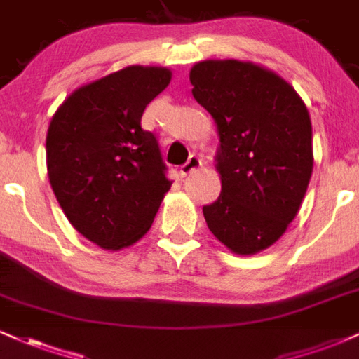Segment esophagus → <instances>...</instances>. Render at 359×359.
Instances as JSON below:
<instances>
[{
  "label": "esophagus",
  "mask_w": 359,
  "mask_h": 359,
  "mask_svg": "<svg viewBox=\"0 0 359 359\" xmlns=\"http://www.w3.org/2000/svg\"><path fill=\"white\" fill-rule=\"evenodd\" d=\"M203 165V162H201V158L197 155H191L189 156L187 162L184 163L182 167H180V175L182 177H187L189 174H192V172H196L197 168Z\"/></svg>",
  "instance_id": "esophagus-1"
}]
</instances>
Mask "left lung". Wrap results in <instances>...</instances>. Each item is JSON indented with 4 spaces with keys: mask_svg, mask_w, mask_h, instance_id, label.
<instances>
[{
    "mask_svg": "<svg viewBox=\"0 0 359 359\" xmlns=\"http://www.w3.org/2000/svg\"><path fill=\"white\" fill-rule=\"evenodd\" d=\"M192 94L219 133L221 196L203 212L236 255L266 250L297 216L312 175L309 111L285 79L253 62L203 60Z\"/></svg>",
    "mask_w": 359,
    "mask_h": 359,
    "instance_id": "obj_1",
    "label": "left lung"
}]
</instances>
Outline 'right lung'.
Returning <instances> with one entry per match:
<instances>
[{
  "instance_id": "obj_1",
  "label": "right lung",
  "mask_w": 359,
  "mask_h": 359,
  "mask_svg": "<svg viewBox=\"0 0 359 359\" xmlns=\"http://www.w3.org/2000/svg\"><path fill=\"white\" fill-rule=\"evenodd\" d=\"M165 67L130 65L76 89L52 116L47 170L74 228L104 250L150 229L172 182L143 111L170 84Z\"/></svg>"
}]
</instances>
